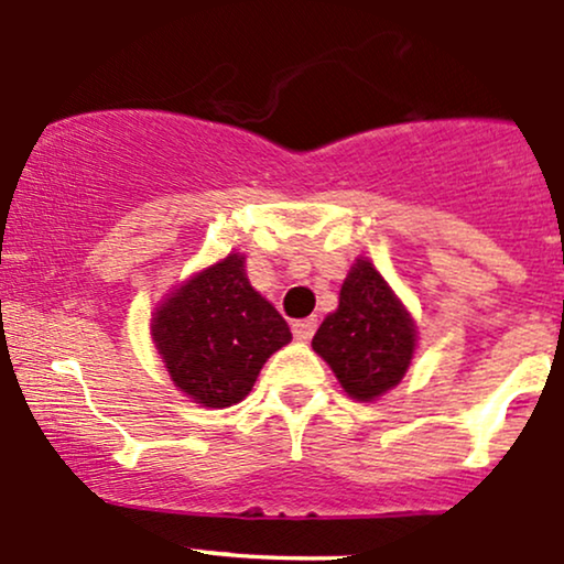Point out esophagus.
<instances>
[{
	"mask_svg": "<svg viewBox=\"0 0 564 564\" xmlns=\"http://www.w3.org/2000/svg\"><path fill=\"white\" fill-rule=\"evenodd\" d=\"M315 328H318V318H304V321H294L291 323V332H294V336L300 341H307L313 339Z\"/></svg>",
	"mask_w": 564,
	"mask_h": 564,
	"instance_id": "34e87169",
	"label": "esophagus"
}]
</instances>
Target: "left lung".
I'll use <instances>...</instances> for the list:
<instances>
[{"label": "left lung", "mask_w": 564, "mask_h": 564, "mask_svg": "<svg viewBox=\"0 0 564 564\" xmlns=\"http://www.w3.org/2000/svg\"><path fill=\"white\" fill-rule=\"evenodd\" d=\"M416 326L368 260H358L339 291V307L321 323L313 349L355 400H373L405 377Z\"/></svg>", "instance_id": "obj_1"}]
</instances>
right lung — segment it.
Wrapping results in <instances>:
<instances>
[{"mask_svg":"<svg viewBox=\"0 0 564 564\" xmlns=\"http://www.w3.org/2000/svg\"><path fill=\"white\" fill-rule=\"evenodd\" d=\"M153 339L180 390L196 403L228 408L251 392L291 332L251 289L243 257L230 254L174 291L153 318Z\"/></svg>","mask_w":564,"mask_h":564,"instance_id":"right-lung-1","label":"right lung"}]
</instances>
